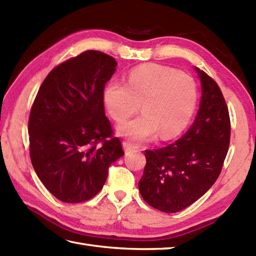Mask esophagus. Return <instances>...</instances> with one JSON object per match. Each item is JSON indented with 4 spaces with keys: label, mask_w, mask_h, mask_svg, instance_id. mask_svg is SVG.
<instances>
[{
    "label": "esophagus",
    "mask_w": 256,
    "mask_h": 256,
    "mask_svg": "<svg viewBox=\"0 0 256 256\" xmlns=\"http://www.w3.org/2000/svg\"><path fill=\"white\" fill-rule=\"evenodd\" d=\"M122 146H123V150H124L125 153H128V152L132 150L138 148L136 145H134V144L130 143V142H123V143H122Z\"/></svg>",
    "instance_id": "obj_1"
}]
</instances>
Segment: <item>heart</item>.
Masks as SVG:
<instances>
[{
  "label": "heart",
  "instance_id": "1",
  "mask_svg": "<svg viewBox=\"0 0 256 256\" xmlns=\"http://www.w3.org/2000/svg\"><path fill=\"white\" fill-rule=\"evenodd\" d=\"M102 99L116 122L135 112L143 114L116 128L120 136L136 142L154 138L170 140L180 134L192 120L198 102V90L189 74L156 64L134 68L126 84L111 80L104 86Z\"/></svg>",
  "mask_w": 256,
  "mask_h": 256
}]
</instances>
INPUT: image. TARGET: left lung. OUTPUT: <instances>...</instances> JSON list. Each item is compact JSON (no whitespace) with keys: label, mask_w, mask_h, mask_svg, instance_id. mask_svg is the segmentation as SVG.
Wrapping results in <instances>:
<instances>
[{"label":"left lung","mask_w":256,"mask_h":256,"mask_svg":"<svg viewBox=\"0 0 256 256\" xmlns=\"http://www.w3.org/2000/svg\"><path fill=\"white\" fill-rule=\"evenodd\" d=\"M201 100L194 121L182 136L165 148L146 150L138 182L143 199L174 214L197 201L218 179L230 144L229 110L216 81L194 67Z\"/></svg>","instance_id":"1"}]
</instances>
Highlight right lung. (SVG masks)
Returning <instances> with one entry per match:
<instances>
[{"mask_svg":"<svg viewBox=\"0 0 256 256\" xmlns=\"http://www.w3.org/2000/svg\"><path fill=\"white\" fill-rule=\"evenodd\" d=\"M116 66L104 52L80 54L48 74L32 106V164L48 192L64 202L94 197L108 166L124 155L121 140L112 138L102 99Z\"/></svg>","mask_w":256,"mask_h":256,"instance_id":"1","label":"right lung"}]
</instances>
